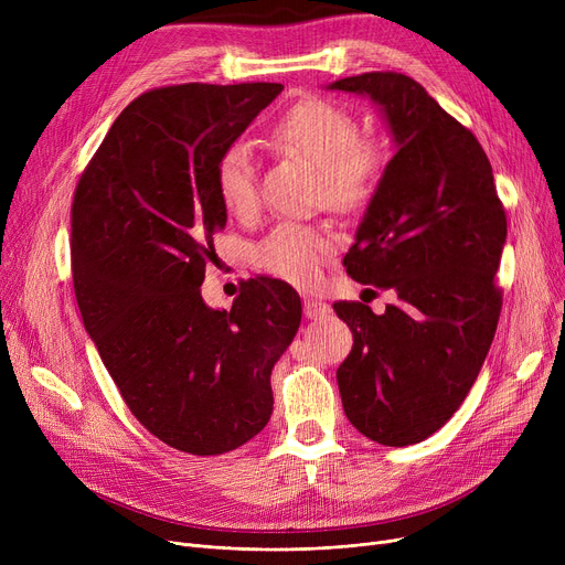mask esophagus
<instances>
[{
	"mask_svg": "<svg viewBox=\"0 0 565 565\" xmlns=\"http://www.w3.org/2000/svg\"><path fill=\"white\" fill-rule=\"evenodd\" d=\"M330 305H324L320 300H313V298H305V316L311 318V320H320L324 316H330Z\"/></svg>",
	"mask_w": 565,
	"mask_h": 565,
	"instance_id": "1",
	"label": "esophagus"
}]
</instances>
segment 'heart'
Segmentation results:
<instances>
[{"label":"heart","instance_id":"1","mask_svg":"<svg viewBox=\"0 0 565 565\" xmlns=\"http://www.w3.org/2000/svg\"><path fill=\"white\" fill-rule=\"evenodd\" d=\"M358 118L324 98L295 103L273 128V143L288 156H298L320 171L330 205L352 211L377 190L382 151L360 139ZM215 192L233 217H252L258 207V181L254 156L245 143H233L215 164ZM332 254L330 235L318 226L284 222L260 241L254 252L258 267L295 286L318 281L322 265Z\"/></svg>","mask_w":565,"mask_h":565}]
</instances>
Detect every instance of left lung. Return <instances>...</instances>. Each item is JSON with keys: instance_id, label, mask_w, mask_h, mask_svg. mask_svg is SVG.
I'll return each instance as SVG.
<instances>
[{"instance_id": "obj_1", "label": "left lung", "mask_w": 565, "mask_h": 565, "mask_svg": "<svg viewBox=\"0 0 565 565\" xmlns=\"http://www.w3.org/2000/svg\"><path fill=\"white\" fill-rule=\"evenodd\" d=\"M328 88L371 98L396 148L343 265L398 302L380 316L362 302L334 305L354 339L337 382L354 428L407 447L454 417L486 362L507 213L481 143L419 82L364 73Z\"/></svg>"}]
</instances>
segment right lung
I'll return each instance as SVG.
<instances>
[{
    "mask_svg": "<svg viewBox=\"0 0 565 565\" xmlns=\"http://www.w3.org/2000/svg\"><path fill=\"white\" fill-rule=\"evenodd\" d=\"M284 92L178 84L132 100L82 173L71 224L84 328L137 422L169 447L220 456L273 414L270 375L302 320L292 286L249 279L231 311L201 298L226 226L215 164Z\"/></svg>",
    "mask_w": 565,
    "mask_h": 565,
    "instance_id": "obj_1",
    "label": "right lung"
}]
</instances>
